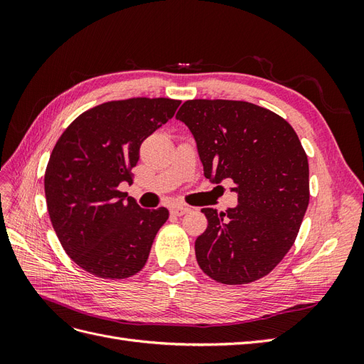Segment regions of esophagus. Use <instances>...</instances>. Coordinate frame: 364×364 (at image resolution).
Returning a JSON list of instances; mask_svg holds the SVG:
<instances>
[{"mask_svg": "<svg viewBox=\"0 0 364 364\" xmlns=\"http://www.w3.org/2000/svg\"><path fill=\"white\" fill-rule=\"evenodd\" d=\"M190 206H185V205H174V206H171V209H170V213L173 214V215H178V217H181V215H183V214H186L190 211Z\"/></svg>", "mask_w": 364, "mask_h": 364, "instance_id": "34e87169", "label": "esophagus"}]
</instances>
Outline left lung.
Returning <instances> with one entry per match:
<instances>
[{"mask_svg":"<svg viewBox=\"0 0 364 364\" xmlns=\"http://www.w3.org/2000/svg\"><path fill=\"white\" fill-rule=\"evenodd\" d=\"M176 118L191 130L205 178L228 179L238 194L226 213L202 209L200 269L228 285L266 277L293 246L310 202L308 158L294 129L266 107L237 100H188Z\"/></svg>","mask_w":364,"mask_h":364,"instance_id":"left-lung-1","label":"left lung"}]
</instances>
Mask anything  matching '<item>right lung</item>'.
I'll return each instance as SVG.
<instances>
[{"label": "right lung", "instance_id": "right-lung-1", "mask_svg": "<svg viewBox=\"0 0 364 364\" xmlns=\"http://www.w3.org/2000/svg\"><path fill=\"white\" fill-rule=\"evenodd\" d=\"M181 100L136 97L77 117L54 146L43 178L47 208L67 255L94 277L124 279L146 266L165 208L142 209L119 191L147 136L173 118Z\"/></svg>", "mask_w": 364, "mask_h": 364}]
</instances>
